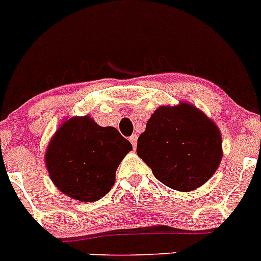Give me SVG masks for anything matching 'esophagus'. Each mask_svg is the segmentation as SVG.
Returning a JSON list of instances; mask_svg holds the SVG:
<instances>
[{"mask_svg": "<svg viewBox=\"0 0 261 261\" xmlns=\"http://www.w3.org/2000/svg\"><path fill=\"white\" fill-rule=\"evenodd\" d=\"M130 143L133 144L134 148H136V144H138V135H136V134H134V135L130 136Z\"/></svg>", "mask_w": 261, "mask_h": 261, "instance_id": "obj_1", "label": "esophagus"}]
</instances>
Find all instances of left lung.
<instances>
[{"label": "left lung", "mask_w": 261, "mask_h": 261, "mask_svg": "<svg viewBox=\"0 0 261 261\" xmlns=\"http://www.w3.org/2000/svg\"><path fill=\"white\" fill-rule=\"evenodd\" d=\"M136 153L162 184L192 191L205 184L221 163V131L189 103L162 106L139 136Z\"/></svg>", "instance_id": "left-lung-1"}]
</instances>
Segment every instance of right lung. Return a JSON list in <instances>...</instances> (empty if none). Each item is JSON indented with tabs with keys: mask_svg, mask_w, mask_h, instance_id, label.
I'll list each match as a JSON object with an SVG mask.
<instances>
[{
	"mask_svg": "<svg viewBox=\"0 0 261 261\" xmlns=\"http://www.w3.org/2000/svg\"><path fill=\"white\" fill-rule=\"evenodd\" d=\"M133 149L117 128L97 125L89 116L72 117L56 131L45 166L60 191L79 201H97L113 186L116 169Z\"/></svg>",
	"mask_w": 261,
	"mask_h": 261,
	"instance_id": "1",
	"label": "right lung"
}]
</instances>
